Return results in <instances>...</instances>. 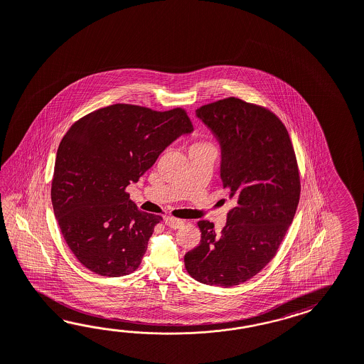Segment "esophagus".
<instances>
[{"instance_id": "obj_1", "label": "esophagus", "mask_w": 364, "mask_h": 364, "mask_svg": "<svg viewBox=\"0 0 364 364\" xmlns=\"http://www.w3.org/2000/svg\"><path fill=\"white\" fill-rule=\"evenodd\" d=\"M164 223L169 226L171 229H178L184 225L183 220H178V218H173V217H166L164 218Z\"/></svg>"}]
</instances>
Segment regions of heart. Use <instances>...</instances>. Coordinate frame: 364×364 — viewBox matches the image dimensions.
Instances as JSON below:
<instances>
[{"label":"heart","mask_w":364,"mask_h":364,"mask_svg":"<svg viewBox=\"0 0 364 364\" xmlns=\"http://www.w3.org/2000/svg\"><path fill=\"white\" fill-rule=\"evenodd\" d=\"M191 149H212L214 150L213 146L206 141H197L191 146Z\"/></svg>","instance_id":"obj_1"}]
</instances>
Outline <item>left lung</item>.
Wrapping results in <instances>:
<instances>
[{
	"instance_id": "obj_1",
	"label": "left lung",
	"mask_w": 364,
	"mask_h": 364,
	"mask_svg": "<svg viewBox=\"0 0 364 364\" xmlns=\"http://www.w3.org/2000/svg\"><path fill=\"white\" fill-rule=\"evenodd\" d=\"M196 114L220 141L222 183L235 205L221 232L197 222L201 242L184 263L197 282L228 288L275 257L299 205L300 172L288 130L269 109L228 97Z\"/></svg>"
}]
</instances>
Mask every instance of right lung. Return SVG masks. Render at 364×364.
I'll return each mask as SVG.
<instances>
[{
  "label": "right lung",
  "instance_id": "add662e5",
  "mask_svg": "<svg viewBox=\"0 0 364 364\" xmlns=\"http://www.w3.org/2000/svg\"><path fill=\"white\" fill-rule=\"evenodd\" d=\"M193 124L186 110L116 104L72 124L53 168V213L68 247L97 275L119 277L142 262L163 218L138 210L126 188Z\"/></svg>",
  "mask_w": 364,
  "mask_h": 364
}]
</instances>
